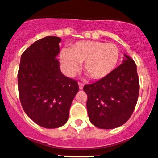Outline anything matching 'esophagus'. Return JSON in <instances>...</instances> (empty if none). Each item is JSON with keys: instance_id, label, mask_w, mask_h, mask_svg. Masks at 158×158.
<instances>
[{"instance_id": "34e87169", "label": "esophagus", "mask_w": 158, "mask_h": 158, "mask_svg": "<svg viewBox=\"0 0 158 158\" xmlns=\"http://www.w3.org/2000/svg\"><path fill=\"white\" fill-rule=\"evenodd\" d=\"M78 85H79L80 90H82L83 87H84V84H83L82 82H78Z\"/></svg>"}]
</instances>
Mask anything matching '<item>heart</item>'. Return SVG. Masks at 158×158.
<instances>
[{
  "label": "heart",
  "mask_w": 158,
  "mask_h": 158,
  "mask_svg": "<svg viewBox=\"0 0 158 158\" xmlns=\"http://www.w3.org/2000/svg\"><path fill=\"white\" fill-rule=\"evenodd\" d=\"M119 49L115 44L100 41H81L61 53V60L68 74H73L84 62V71L94 80L103 79L115 69Z\"/></svg>",
  "instance_id": "1"
}]
</instances>
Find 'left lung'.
I'll return each instance as SVG.
<instances>
[{"label":"left lung","mask_w":158,"mask_h":158,"mask_svg":"<svg viewBox=\"0 0 158 158\" xmlns=\"http://www.w3.org/2000/svg\"><path fill=\"white\" fill-rule=\"evenodd\" d=\"M139 87L135 62L125 55L123 63L110 75L84 85L91 123L103 129H112L126 123L135 108Z\"/></svg>","instance_id":"8db88e82"}]
</instances>
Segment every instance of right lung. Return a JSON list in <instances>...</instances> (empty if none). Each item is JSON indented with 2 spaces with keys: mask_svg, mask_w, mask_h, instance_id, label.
Masks as SVG:
<instances>
[{
  "mask_svg": "<svg viewBox=\"0 0 158 158\" xmlns=\"http://www.w3.org/2000/svg\"><path fill=\"white\" fill-rule=\"evenodd\" d=\"M61 40L46 36L32 44L21 55L17 74L23 109L32 121L47 128L65 124L71 102L79 90L77 81L60 70L56 57Z\"/></svg>",
  "mask_w": 158,
  "mask_h": 158,
  "instance_id": "obj_1",
  "label": "right lung"
}]
</instances>
